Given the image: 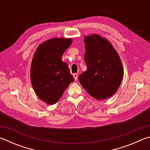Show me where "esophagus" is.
<instances>
[{"instance_id":"obj_1","label":"esophagus","mask_w":150,"mask_h":150,"mask_svg":"<svg viewBox=\"0 0 150 150\" xmlns=\"http://www.w3.org/2000/svg\"><path fill=\"white\" fill-rule=\"evenodd\" d=\"M73 77H74V79L75 81H77L78 79V75L77 74V73H74V74L73 75Z\"/></svg>"}]
</instances>
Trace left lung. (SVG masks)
<instances>
[{
	"instance_id": "obj_1",
	"label": "left lung",
	"mask_w": 150,
	"mask_h": 150,
	"mask_svg": "<svg viewBox=\"0 0 150 150\" xmlns=\"http://www.w3.org/2000/svg\"><path fill=\"white\" fill-rule=\"evenodd\" d=\"M84 42L87 69L79 76V81L93 98L105 99L116 92L122 80L120 59L110 43L100 35L85 36Z\"/></svg>"
}]
</instances>
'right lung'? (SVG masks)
<instances>
[{
	"label": "right lung",
	"instance_id": "add662e5",
	"mask_svg": "<svg viewBox=\"0 0 150 150\" xmlns=\"http://www.w3.org/2000/svg\"><path fill=\"white\" fill-rule=\"evenodd\" d=\"M72 43L71 39H51L40 44L32 61L30 77L38 96L48 105L62 97L74 78L62 56Z\"/></svg>",
	"mask_w": 150,
	"mask_h": 150
}]
</instances>
